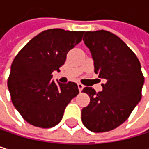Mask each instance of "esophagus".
I'll list each match as a JSON object with an SVG mask.
<instances>
[{
	"label": "esophagus",
	"mask_w": 149,
	"mask_h": 149,
	"mask_svg": "<svg viewBox=\"0 0 149 149\" xmlns=\"http://www.w3.org/2000/svg\"><path fill=\"white\" fill-rule=\"evenodd\" d=\"M78 88L79 91H82V89L84 88V85H82L81 83H78Z\"/></svg>",
	"instance_id": "esophagus-1"
}]
</instances>
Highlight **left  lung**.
<instances>
[{"instance_id": "1", "label": "left lung", "mask_w": 149, "mask_h": 149, "mask_svg": "<svg viewBox=\"0 0 149 149\" xmlns=\"http://www.w3.org/2000/svg\"><path fill=\"white\" fill-rule=\"evenodd\" d=\"M83 41L91 52L95 73L105 80L96 93L82 92L90 103L81 111L85 127L93 132L112 130L123 123L141 99L144 77L136 54L116 35L105 30L85 32Z\"/></svg>"}]
</instances>
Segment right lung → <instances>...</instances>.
Wrapping results in <instances>:
<instances>
[{"label":"right lung","mask_w":149,"mask_h":149,"mask_svg":"<svg viewBox=\"0 0 149 149\" xmlns=\"http://www.w3.org/2000/svg\"><path fill=\"white\" fill-rule=\"evenodd\" d=\"M84 31L54 28L33 37L12 61L8 88L13 105L26 122L40 128H51L62 119L64 110L79 94L76 83L52 80L60 71L67 54L78 45Z\"/></svg>","instance_id":"right-lung-1"}]
</instances>
